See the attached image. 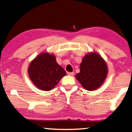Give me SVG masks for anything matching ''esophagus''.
Wrapping results in <instances>:
<instances>
[{"label":"esophagus","instance_id":"34e87169","mask_svg":"<svg viewBox=\"0 0 132 132\" xmlns=\"http://www.w3.org/2000/svg\"><path fill=\"white\" fill-rule=\"evenodd\" d=\"M74 72H69V73H68V75H69V76H73V75H74Z\"/></svg>","mask_w":132,"mask_h":132}]
</instances>
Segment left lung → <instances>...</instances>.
Returning a JSON list of instances; mask_svg holds the SVG:
<instances>
[{
	"mask_svg": "<svg viewBox=\"0 0 132 132\" xmlns=\"http://www.w3.org/2000/svg\"><path fill=\"white\" fill-rule=\"evenodd\" d=\"M107 73V65L101 56L97 53L90 52L83 57L80 72L75 78L85 90L93 91L103 84Z\"/></svg>",
	"mask_w": 132,
	"mask_h": 132,
	"instance_id": "left-lung-1",
	"label": "left lung"
}]
</instances>
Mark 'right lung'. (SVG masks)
I'll return each mask as SVG.
<instances>
[{
    "label": "right lung",
    "instance_id": "obj_1",
    "mask_svg": "<svg viewBox=\"0 0 132 132\" xmlns=\"http://www.w3.org/2000/svg\"><path fill=\"white\" fill-rule=\"evenodd\" d=\"M28 73L36 87L44 91L52 90L66 75L64 68L56 62V56L47 52L42 53L32 60Z\"/></svg>",
    "mask_w": 132,
    "mask_h": 132
}]
</instances>
